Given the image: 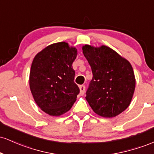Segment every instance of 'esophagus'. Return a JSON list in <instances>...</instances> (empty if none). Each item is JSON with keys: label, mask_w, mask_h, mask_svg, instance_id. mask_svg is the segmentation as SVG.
I'll return each instance as SVG.
<instances>
[{"label": "esophagus", "mask_w": 154, "mask_h": 154, "mask_svg": "<svg viewBox=\"0 0 154 154\" xmlns=\"http://www.w3.org/2000/svg\"><path fill=\"white\" fill-rule=\"evenodd\" d=\"M85 91V85L79 86V93H80L81 95H84Z\"/></svg>", "instance_id": "34e87169"}]
</instances>
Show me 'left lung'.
<instances>
[{"mask_svg":"<svg viewBox=\"0 0 154 154\" xmlns=\"http://www.w3.org/2000/svg\"><path fill=\"white\" fill-rule=\"evenodd\" d=\"M82 53L93 72L86 100L102 117L119 115L130 106L135 88L130 63L111 48L85 45Z\"/></svg>","mask_w":154,"mask_h":154,"instance_id":"left-lung-1","label":"left lung"}]
</instances>
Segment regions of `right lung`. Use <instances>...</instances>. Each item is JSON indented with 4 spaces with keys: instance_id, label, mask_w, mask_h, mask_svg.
<instances>
[{
    "instance_id": "1",
    "label": "right lung",
    "mask_w": 154,
    "mask_h": 154,
    "mask_svg": "<svg viewBox=\"0 0 154 154\" xmlns=\"http://www.w3.org/2000/svg\"><path fill=\"white\" fill-rule=\"evenodd\" d=\"M77 56L66 42L49 45L37 54L29 73V88L35 103L50 116H59L70 110L79 93L72 68Z\"/></svg>"
}]
</instances>
